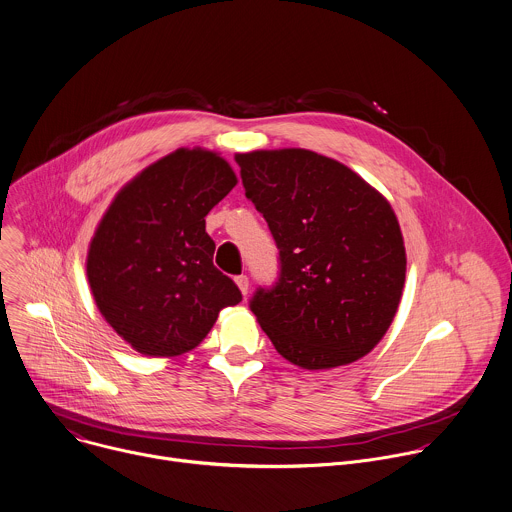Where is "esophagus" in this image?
Masks as SVG:
<instances>
[{
	"label": "esophagus",
	"mask_w": 512,
	"mask_h": 512,
	"mask_svg": "<svg viewBox=\"0 0 512 512\" xmlns=\"http://www.w3.org/2000/svg\"><path fill=\"white\" fill-rule=\"evenodd\" d=\"M235 283H237V287L241 289V293L247 295V291H249V277H247V275H237V277H235Z\"/></svg>",
	"instance_id": "1"
}]
</instances>
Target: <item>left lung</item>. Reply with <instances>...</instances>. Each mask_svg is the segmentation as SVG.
Here are the masks:
<instances>
[{"instance_id":"1","label":"left lung","mask_w":512,"mask_h":512,"mask_svg":"<svg viewBox=\"0 0 512 512\" xmlns=\"http://www.w3.org/2000/svg\"><path fill=\"white\" fill-rule=\"evenodd\" d=\"M245 197L269 225L279 277L249 301L275 350L305 370L370 354L406 279L390 203L352 168L303 148L237 154Z\"/></svg>"}]
</instances>
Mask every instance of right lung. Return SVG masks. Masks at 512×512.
<instances>
[{"instance_id":"obj_1","label":"right lung","mask_w":512,"mask_h":512,"mask_svg":"<svg viewBox=\"0 0 512 512\" xmlns=\"http://www.w3.org/2000/svg\"><path fill=\"white\" fill-rule=\"evenodd\" d=\"M237 185L225 158L179 148L146 166L112 201L88 251L94 301L136 352L175 358L197 348L219 311L243 297L213 265L205 217Z\"/></svg>"}]
</instances>
